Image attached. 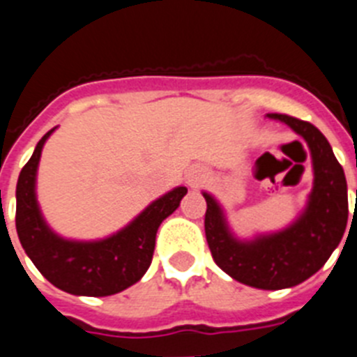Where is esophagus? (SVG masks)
<instances>
[{
	"label": "esophagus",
	"mask_w": 357,
	"mask_h": 357,
	"mask_svg": "<svg viewBox=\"0 0 357 357\" xmlns=\"http://www.w3.org/2000/svg\"><path fill=\"white\" fill-rule=\"evenodd\" d=\"M202 182H204V172L198 168H193L191 172L188 173V184L189 188L193 189H198L202 185Z\"/></svg>",
	"instance_id": "1"
}]
</instances>
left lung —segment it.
Returning <instances> with one entry per match:
<instances>
[{"label":"left lung","mask_w":357,"mask_h":357,"mask_svg":"<svg viewBox=\"0 0 357 357\" xmlns=\"http://www.w3.org/2000/svg\"><path fill=\"white\" fill-rule=\"evenodd\" d=\"M266 118L288 125L307 143L313 188L305 207L284 229L243 239L230 229L222 204L204 191L206 238L214 263L227 275L252 288L284 289L314 275L336 250L347 227L349 198L345 173L326 135L311 123L291 116Z\"/></svg>","instance_id":"1"}]
</instances>
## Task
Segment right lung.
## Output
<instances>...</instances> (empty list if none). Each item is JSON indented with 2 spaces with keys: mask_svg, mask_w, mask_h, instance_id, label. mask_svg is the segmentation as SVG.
I'll return each mask as SVG.
<instances>
[{
  "mask_svg": "<svg viewBox=\"0 0 357 357\" xmlns=\"http://www.w3.org/2000/svg\"><path fill=\"white\" fill-rule=\"evenodd\" d=\"M52 128L37 143L15 188V229L36 268L59 289L80 296H109L135 284L150 268L160 223L176 211L188 193L185 185L153 200L128 225L93 241L56 234L44 220L37 202V169Z\"/></svg>",
  "mask_w": 357,
  "mask_h": 357,
  "instance_id": "add662e5",
  "label": "right lung"
}]
</instances>
